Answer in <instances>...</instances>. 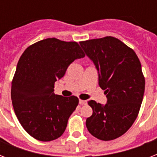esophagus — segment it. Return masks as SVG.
<instances>
[{"mask_svg": "<svg viewBox=\"0 0 157 157\" xmlns=\"http://www.w3.org/2000/svg\"><path fill=\"white\" fill-rule=\"evenodd\" d=\"M79 103H80V104L81 105H86V104H87V101L86 100H80L79 101Z\"/></svg>", "mask_w": 157, "mask_h": 157, "instance_id": "obj_1", "label": "esophagus"}]
</instances>
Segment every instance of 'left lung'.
<instances>
[{"mask_svg": "<svg viewBox=\"0 0 157 157\" xmlns=\"http://www.w3.org/2000/svg\"><path fill=\"white\" fill-rule=\"evenodd\" d=\"M80 44L95 64L107 98L105 106L89 101L93 114L86 119V127L97 139L113 140L127 132L139 115L145 90L141 63L133 49L113 36Z\"/></svg>", "mask_w": 157, "mask_h": 157, "instance_id": "8db88e82", "label": "left lung"}]
</instances>
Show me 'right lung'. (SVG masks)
Segmentation results:
<instances>
[{"instance_id":"1","label":"right lung","mask_w":157,"mask_h":157,"mask_svg":"<svg viewBox=\"0 0 157 157\" xmlns=\"http://www.w3.org/2000/svg\"><path fill=\"white\" fill-rule=\"evenodd\" d=\"M85 55L76 41L54 37L34 43L21 55L11 83V99L18 121L34 139L52 141L65 131L79 99L55 95L54 83L69 64Z\"/></svg>"}]
</instances>
